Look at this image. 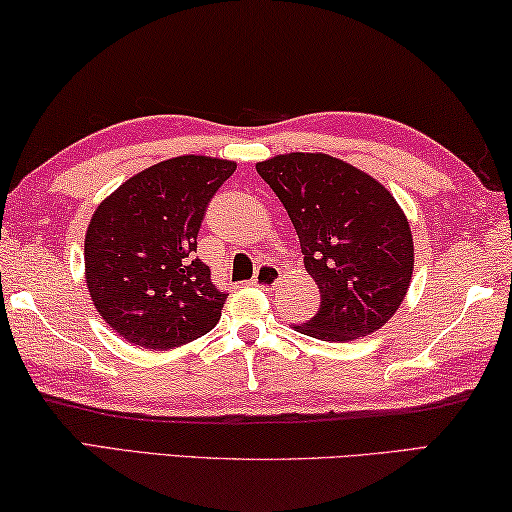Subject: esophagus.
Here are the masks:
<instances>
[{
  "mask_svg": "<svg viewBox=\"0 0 512 512\" xmlns=\"http://www.w3.org/2000/svg\"><path fill=\"white\" fill-rule=\"evenodd\" d=\"M280 280H282V271L278 269V266L264 262V264L257 266V273H255V278H253V285L259 287V289L269 291V289H273L275 285H278Z\"/></svg>",
  "mask_w": 512,
  "mask_h": 512,
  "instance_id": "1",
  "label": "esophagus"
}]
</instances>
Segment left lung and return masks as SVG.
Returning <instances> with one entry per match:
<instances>
[{"label": "left lung", "instance_id": "1", "mask_svg": "<svg viewBox=\"0 0 512 512\" xmlns=\"http://www.w3.org/2000/svg\"><path fill=\"white\" fill-rule=\"evenodd\" d=\"M296 227L321 305L298 332L353 342L392 319L408 294L415 246L399 202L364 170L323 152H289L255 166Z\"/></svg>", "mask_w": 512, "mask_h": 512}]
</instances>
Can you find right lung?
I'll return each mask as SVG.
<instances>
[{"mask_svg": "<svg viewBox=\"0 0 512 512\" xmlns=\"http://www.w3.org/2000/svg\"><path fill=\"white\" fill-rule=\"evenodd\" d=\"M237 164L184 154L159 161L97 205L84 241L95 310L129 344L166 351L207 335L225 305L193 257L209 200Z\"/></svg>", "mask_w": 512, "mask_h": 512, "instance_id": "add662e5", "label": "right lung"}]
</instances>
